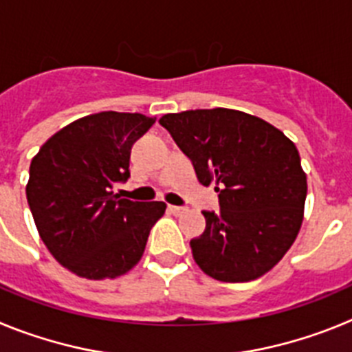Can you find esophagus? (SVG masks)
I'll use <instances>...</instances> for the list:
<instances>
[{
  "instance_id": "esophagus-1",
  "label": "esophagus",
  "mask_w": 352,
  "mask_h": 352,
  "mask_svg": "<svg viewBox=\"0 0 352 352\" xmlns=\"http://www.w3.org/2000/svg\"><path fill=\"white\" fill-rule=\"evenodd\" d=\"M169 211L173 214H176V217H178V214H183L186 211V208H182V206H169Z\"/></svg>"
}]
</instances>
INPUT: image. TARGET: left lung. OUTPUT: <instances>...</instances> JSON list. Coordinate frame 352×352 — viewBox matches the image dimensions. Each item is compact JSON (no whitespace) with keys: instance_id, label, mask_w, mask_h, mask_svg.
<instances>
[{"instance_id":"1","label":"left lung","mask_w":352,"mask_h":352,"mask_svg":"<svg viewBox=\"0 0 352 352\" xmlns=\"http://www.w3.org/2000/svg\"><path fill=\"white\" fill-rule=\"evenodd\" d=\"M194 164L201 185L214 183L220 211H203L206 229L192 256L220 282L256 280L294 243L303 222L307 174L284 132L234 109H195L160 118Z\"/></svg>"}]
</instances>
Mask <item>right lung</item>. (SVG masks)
Masks as SVG:
<instances>
[{"mask_svg": "<svg viewBox=\"0 0 352 352\" xmlns=\"http://www.w3.org/2000/svg\"><path fill=\"white\" fill-rule=\"evenodd\" d=\"M157 118L89 114L56 132L30 166L26 197L38 234L54 259L89 280L125 275L141 261L166 203L120 199L130 149Z\"/></svg>", "mask_w": 352, "mask_h": 352, "instance_id": "add662e5", "label": "right lung"}]
</instances>
